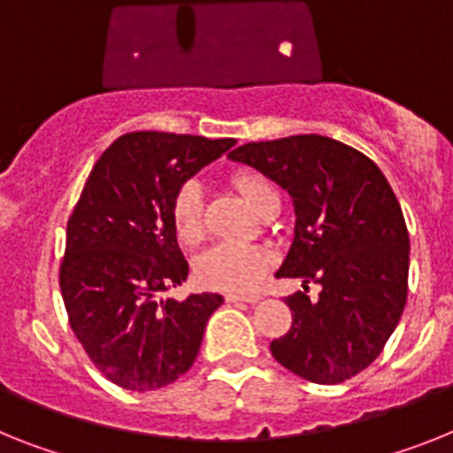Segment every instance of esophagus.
I'll use <instances>...</instances> for the list:
<instances>
[{
    "label": "esophagus",
    "instance_id": "esophagus-1",
    "mask_svg": "<svg viewBox=\"0 0 453 453\" xmlns=\"http://www.w3.org/2000/svg\"><path fill=\"white\" fill-rule=\"evenodd\" d=\"M260 295H226V302L237 303V302H246V303H257L260 302Z\"/></svg>",
    "mask_w": 453,
    "mask_h": 453
}]
</instances>
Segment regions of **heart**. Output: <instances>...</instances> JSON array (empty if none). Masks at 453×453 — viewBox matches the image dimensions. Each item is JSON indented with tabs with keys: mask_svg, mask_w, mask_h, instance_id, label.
Masks as SVG:
<instances>
[{
	"mask_svg": "<svg viewBox=\"0 0 453 453\" xmlns=\"http://www.w3.org/2000/svg\"><path fill=\"white\" fill-rule=\"evenodd\" d=\"M230 184L253 209L260 207L265 197L276 193L267 177H262L253 170L233 173ZM170 220H173L174 234L184 244H197L203 239V196H200L197 181H184L174 191L173 203H170ZM272 250L262 249V246L220 242L197 256L196 276L200 283L214 288V290L249 292L260 283L265 272L272 267Z\"/></svg>",
	"mask_w": 453,
	"mask_h": 453,
	"instance_id": "heart-1",
	"label": "heart"
}]
</instances>
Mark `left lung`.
<instances>
[{"label":"left lung","instance_id":"8db88e82","mask_svg":"<svg viewBox=\"0 0 453 453\" xmlns=\"http://www.w3.org/2000/svg\"><path fill=\"white\" fill-rule=\"evenodd\" d=\"M285 188L295 237L276 276L320 283L295 292L292 326L273 359L318 385H338L375 362L408 299L410 237L389 181L368 156L325 135L242 144L230 154Z\"/></svg>","mask_w":453,"mask_h":453}]
</instances>
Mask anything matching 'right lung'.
<instances>
[{
  "label": "right lung",
  "mask_w": 453,
  "mask_h": 453,
  "mask_svg": "<svg viewBox=\"0 0 453 453\" xmlns=\"http://www.w3.org/2000/svg\"><path fill=\"white\" fill-rule=\"evenodd\" d=\"M234 144L233 138L138 131L91 168L66 226L59 269L71 329L110 382L154 391L184 375L223 303L203 292L163 299L188 276L170 203L174 191Z\"/></svg>",
  "instance_id": "obj_1"
}]
</instances>
